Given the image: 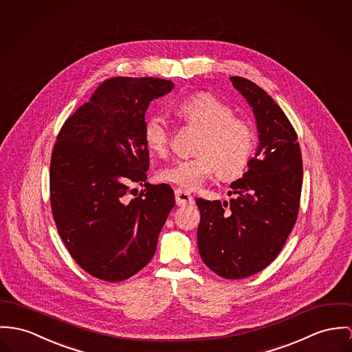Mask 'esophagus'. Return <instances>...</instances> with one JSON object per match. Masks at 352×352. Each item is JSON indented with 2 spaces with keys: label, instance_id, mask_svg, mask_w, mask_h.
Instances as JSON below:
<instances>
[{
  "label": "esophagus",
  "instance_id": "1",
  "mask_svg": "<svg viewBox=\"0 0 352 352\" xmlns=\"http://www.w3.org/2000/svg\"><path fill=\"white\" fill-rule=\"evenodd\" d=\"M175 201H177V205L179 206H185V205H190L192 204V195L190 194L189 191L184 189L175 190Z\"/></svg>",
  "mask_w": 352,
  "mask_h": 352
}]
</instances>
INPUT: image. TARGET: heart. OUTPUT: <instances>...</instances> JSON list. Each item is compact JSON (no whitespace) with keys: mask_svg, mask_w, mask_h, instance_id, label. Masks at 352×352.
I'll use <instances>...</instances> for the list:
<instances>
[{"mask_svg":"<svg viewBox=\"0 0 352 352\" xmlns=\"http://www.w3.org/2000/svg\"><path fill=\"white\" fill-rule=\"evenodd\" d=\"M178 116L191 127L202 131L197 146V157L178 160L163 167L160 179L185 189H197L216 173L221 178L241 174L250 161L257 133L254 126L236 118L234 109L210 94H197L175 106ZM150 151L166 155L170 148L171 129L160 113L147 118L143 129Z\"/></svg>","mask_w":352,"mask_h":352,"instance_id":"1","label":"heart"}]
</instances>
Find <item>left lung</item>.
<instances>
[{"label": "left lung", "mask_w": 352, "mask_h": 352, "mask_svg": "<svg viewBox=\"0 0 352 352\" xmlns=\"http://www.w3.org/2000/svg\"><path fill=\"white\" fill-rule=\"evenodd\" d=\"M230 80L253 109L260 143L243 178L232 182L229 202H195L201 258L218 276L233 280L263 271L283 249L298 219L302 162L284 111L253 81Z\"/></svg>", "instance_id": "1"}]
</instances>
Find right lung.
I'll return each instance as SVG.
<instances>
[{
    "instance_id": "add662e5",
    "label": "right lung",
    "mask_w": 352,
    "mask_h": 352,
    "mask_svg": "<svg viewBox=\"0 0 352 352\" xmlns=\"http://www.w3.org/2000/svg\"><path fill=\"white\" fill-rule=\"evenodd\" d=\"M174 88L158 78H111L63 124L51 158V208L72 258L116 283L153 258L174 191L146 182L150 158L144 113ZM133 184L145 186L130 199Z\"/></svg>"
}]
</instances>
